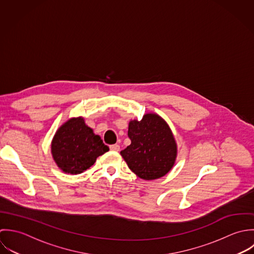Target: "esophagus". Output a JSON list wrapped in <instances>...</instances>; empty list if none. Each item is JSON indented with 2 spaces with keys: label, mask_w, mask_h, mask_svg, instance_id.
<instances>
[{
  "label": "esophagus",
  "mask_w": 254,
  "mask_h": 254,
  "mask_svg": "<svg viewBox=\"0 0 254 254\" xmlns=\"http://www.w3.org/2000/svg\"><path fill=\"white\" fill-rule=\"evenodd\" d=\"M110 149H111L112 151H120V145H119V144L110 145Z\"/></svg>",
  "instance_id": "1"
}]
</instances>
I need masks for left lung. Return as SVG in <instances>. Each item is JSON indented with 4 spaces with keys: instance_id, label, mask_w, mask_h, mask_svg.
Returning <instances> with one entry per match:
<instances>
[{
    "instance_id": "8db88e82",
    "label": "left lung",
    "mask_w": 254,
    "mask_h": 254,
    "mask_svg": "<svg viewBox=\"0 0 254 254\" xmlns=\"http://www.w3.org/2000/svg\"><path fill=\"white\" fill-rule=\"evenodd\" d=\"M130 145L121 151L128 168L140 179L164 177L177 158V143L168 124L159 115L148 113L128 124Z\"/></svg>"
}]
</instances>
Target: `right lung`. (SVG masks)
I'll return each mask as SVG.
<instances>
[{"label": "right lung", "mask_w": 254, "mask_h": 254, "mask_svg": "<svg viewBox=\"0 0 254 254\" xmlns=\"http://www.w3.org/2000/svg\"><path fill=\"white\" fill-rule=\"evenodd\" d=\"M51 151L63 172L77 175L89 169L99 156L109 151V147L85 125L83 118L78 117L59 127L52 140Z\"/></svg>", "instance_id": "add662e5"}]
</instances>
